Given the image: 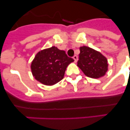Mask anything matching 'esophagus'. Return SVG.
I'll use <instances>...</instances> for the list:
<instances>
[{
	"label": "esophagus",
	"instance_id": "34e87169",
	"mask_svg": "<svg viewBox=\"0 0 130 130\" xmlns=\"http://www.w3.org/2000/svg\"><path fill=\"white\" fill-rule=\"evenodd\" d=\"M73 58L74 59V62H77L78 57H77V55H74V56L73 57Z\"/></svg>",
	"mask_w": 130,
	"mask_h": 130
}]
</instances>
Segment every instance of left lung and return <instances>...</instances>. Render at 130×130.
Listing matches in <instances>:
<instances>
[{"mask_svg":"<svg viewBox=\"0 0 130 130\" xmlns=\"http://www.w3.org/2000/svg\"><path fill=\"white\" fill-rule=\"evenodd\" d=\"M77 66L87 77L100 78L107 71V60L100 52L88 47L79 48Z\"/></svg>","mask_w":130,"mask_h":130,"instance_id":"1","label":"left lung"}]
</instances>
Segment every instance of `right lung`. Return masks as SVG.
Segmentation results:
<instances>
[{
	"label": "right lung",
	"instance_id": "obj_1",
	"mask_svg": "<svg viewBox=\"0 0 130 130\" xmlns=\"http://www.w3.org/2000/svg\"><path fill=\"white\" fill-rule=\"evenodd\" d=\"M74 60L56 47L40 51L31 64L33 76L45 85H53L64 78L66 68Z\"/></svg>",
	"mask_w": 130,
	"mask_h": 130
}]
</instances>
